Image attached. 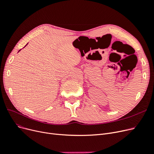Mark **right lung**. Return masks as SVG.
Listing matches in <instances>:
<instances>
[{
	"label": "right lung",
	"instance_id": "obj_1",
	"mask_svg": "<svg viewBox=\"0 0 154 154\" xmlns=\"http://www.w3.org/2000/svg\"><path fill=\"white\" fill-rule=\"evenodd\" d=\"M27 45H28V43H27ZM25 46H24V47H25ZM19 51H21V50H20ZM19 51H18V52H19Z\"/></svg>",
	"mask_w": 154,
	"mask_h": 154
}]
</instances>
